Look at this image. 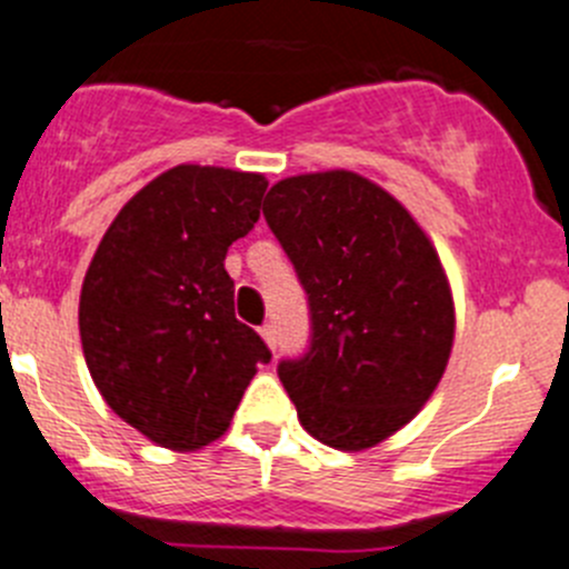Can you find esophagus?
<instances>
[{
  "label": "esophagus",
  "instance_id": "obj_1",
  "mask_svg": "<svg viewBox=\"0 0 569 569\" xmlns=\"http://www.w3.org/2000/svg\"><path fill=\"white\" fill-rule=\"evenodd\" d=\"M261 336H263V341L269 345V350H272V352L278 350V330H274V325H263Z\"/></svg>",
  "mask_w": 569,
  "mask_h": 569
}]
</instances>
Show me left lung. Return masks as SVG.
<instances>
[{"mask_svg":"<svg viewBox=\"0 0 569 569\" xmlns=\"http://www.w3.org/2000/svg\"><path fill=\"white\" fill-rule=\"evenodd\" d=\"M263 217L311 313V345L278 363L300 425L336 450H367L417 417L448 367L453 295L411 213L356 172L297 174Z\"/></svg>","mask_w":569,"mask_h":569,"instance_id":"left-lung-1","label":"left lung"}]
</instances>
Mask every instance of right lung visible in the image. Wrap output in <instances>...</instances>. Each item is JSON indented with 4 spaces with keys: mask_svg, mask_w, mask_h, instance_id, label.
Listing matches in <instances>:
<instances>
[{
    "mask_svg": "<svg viewBox=\"0 0 569 569\" xmlns=\"http://www.w3.org/2000/svg\"><path fill=\"white\" fill-rule=\"evenodd\" d=\"M267 178L183 163L110 222L80 291L88 372L110 408L169 450L228 431L272 352L233 311L224 256L261 217Z\"/></svg>",
    "mask_w": 569,
    "mask_h": 569,
    "instance_id": "obj_1",
    "label": "right lung"
}]
</instances>
